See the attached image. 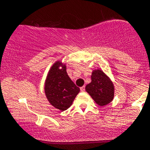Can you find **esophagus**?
Here are the masks:
<instances>
[{
  "mask_svg": "<svg viewBox=\"0 0 150 150\" xmlns=\"http://www.w3.org/2000/svg\"><path fill=\"white\" fill-rule=\"evenodd\" d=\"M80 90H81V92H84L85 90V86H83V87H80Z\"/></svg>",
  "mask_w": 150,
  "mask_h": 150,
  "instance_id": "esophagus-1",
  "label": "esophagus"
}]
</instances>
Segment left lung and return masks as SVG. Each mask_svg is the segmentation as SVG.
I'll list each match as a JSON object with an SVG mask.
<instances>
[{"label":"left lung","instance_id":"1","mask_svg":"<svg viewBox=\"0 0 150 150\" xmlns=\"http://www.w3.org/2000/svg\"><path fill=\"white\" fill-rule=\"evenodd\" d=\"M92 81L87 84L85 90L99 106H105L114 98V85L109 77L102 71H93Z\"/></svg>","mask_w":150,"mask_h":150}]
</instances>
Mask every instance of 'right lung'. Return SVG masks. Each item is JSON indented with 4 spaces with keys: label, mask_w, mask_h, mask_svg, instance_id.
I'll return each mask as SVG.
<instances>
[{
    "label": "right lung",
    "mask_w": 150,
    "mask_h": 150,
    "mask_svg": "<svg viewBox=\"0 0 150 150\" xmlns=\"http://www.w3.org/2000/svg\"><path fill=\"white\" fill-rule=\"evenodd\" d=\"M44 90L50 103L60 111L71 106L80 90L67 74L66 65H62L60 61L56 62L49 71Z\"/></svg>",
    "instance_id": "add662e5"
}]
</instances>
